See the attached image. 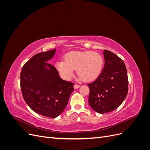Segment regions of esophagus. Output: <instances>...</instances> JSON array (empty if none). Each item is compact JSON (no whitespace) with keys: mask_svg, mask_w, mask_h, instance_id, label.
Instances as JSON below:
<instances>
[{"mask_svg":"<svg viewBox=\"0 0 150 150\" xmlns=\"http://www.w3.org/2000/svg\"><path fill=\"white\" fill-rule=\"evenodd\" d=\"M80 87V86L79 85H78V84H74V89H78V88H79Z\"/></svg>","mask_w":150,"mask_h":150,"instance_id":"esophagus-1","label":"esophagus"}]
</instances>
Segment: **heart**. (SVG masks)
I'll return each mask as SVG.
<instances>
[{"mask_svg": "<svg viewBox=\"0 0 150 150\" xmlns=\"http://www.w3.org/2000/svg\"><path fill=\"white\" fill-rule=\"evenodd\" d=\"M104 59L100 54L90 51H71L64 56V61L56 62V67L62 78L69 80L74 71L85 82H91L101 74Z\"/></svg>", "mask_w": 150, "mask_h": 150, "instance_id": "obj_1", "label": "heart"}]
</instances>
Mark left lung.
<instances>
[{
  "label": "left lung",
  "mask_w": 150,
  "mask_h": 150,
  "mask_svg": "<svg viewBox=\"0 0 150 150\" xmlns=\"http://www.w3.org/2000/svg\"><path fill=\"white\" fill-rule=\"evenodd\" d=\"M104 66L101 74L88 84L89 104L96 112L104 114L118 108L128 91V78L125 63L113 52L104 50Z\"/></svg>",
  "instance_id": "obj_1"
}]
</instances>
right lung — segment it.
<instances>
[{
	"label": "right lung",
	"instance_id": "1",
	"mask_svg": "<svg viewBox=\"0 0 150 150\" xmlns=\"http://www.w3.org/2000/svg\"><path fill=\"white\" fill-rule=\"evenodd\" d=\"M56 52L35 54L22 67L21 89L28 105L38 114L55 118L66 107L74 83L62 79L52 65L46 62Z\"/></svg>",
	"mask_w": 150,
	"mask_h": 150
}]
</instances>
